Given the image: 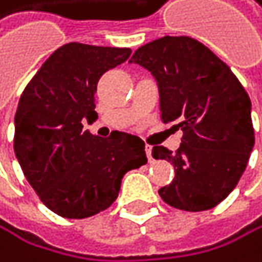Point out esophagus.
Instances as JSON below:
<instances>
[{"label": "esophagus", "mask_w": 262, "mask_h": 262, "mask_svg": "<svg viewBox=\"0 0 262 262\" xmlns=\"http://www.w3.org/2000/svg\"><path fill=\"white\" fill-rule=\"evenodd\" d=\"M146 156H148V161H149V163H151V161H153V155H151V151H153V148H151V146H146Z\"/></svg>", "instance_id": "obj_1"}]
</instances>
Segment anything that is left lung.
<instances>
[{
  "label": "left lung",
  "mask_w": 262,
  "mask_h": 262,
  "mask_svg": "<svg viewBox=\"0 0 262 262\" xmlns=\"http://www.w3.org/2000/svg\"><path fill=\"white\" fill-rule=\"evenodd\" d=\"M130 62L158 82L161 119L182 130L172 153L153 146L155 159L174 166L176 177L159 190L169 206L206 211L237 187L254 145L251 101L230 67L190 36H163L134 53Z\"/></svg>",
  "instance_id": "8db88e82"
}]
</instances>
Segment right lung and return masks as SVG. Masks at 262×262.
<instances>
[{
	"mask_svg": "<svg viewBox=\"0 0 262 262\" xmlns=\"http://www.w3.org/2000/svg\"><path fill=\"white\" fill-rule=\"evenodd\" d=\"M130 48L67 43L57 48L20 95L14 153L43 205L67 219H85L116 201L128 170L146 164L142 138L83 130L95 122L101 75L128 59Z\"/></svg>",
	"mask_w": 262,
	"mask_h": 262,
	"instance_id": "1",
	"label": "right lung"
}]
</instances>
